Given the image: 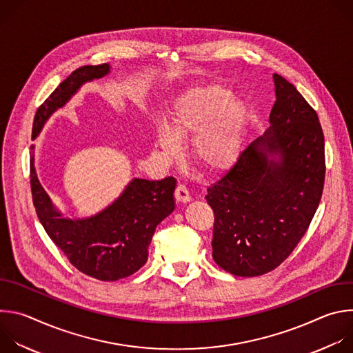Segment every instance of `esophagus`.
Masks as SVG:
<instances>
[{
  "label": "esophagus",
  "instance_id": "34e87169",
  "mask_svg": "<svg viewBox=\"0 0 353 353\" xmlns=\"http://www.w3.org/2000/svg\"><path fill=\"white\" fill-rule=\"evenodd\" d=\"M174 198H176V201H179V203H188V201H191V195L184 184H179L176 187Z\"/></svg>",
  "mask_w": 353,
  "mask_h": 353
}]
</instances>
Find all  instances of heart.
<instances>
[{"label": "heart", "instance_id": "heart-1", "mask_svg": "<svg viewBox=\"0 0 353 353\" xmlns=\"http://www.w3.org/2000/svg\"><path fill=\"white\" fill-rule=\"evenodd\" d=\"M244 127V110L232 103V93L218 85L196 88L183 94L159 124L157 139L170 157L180 152L179 139L194 135L192 158L208 173L229 169L239 157Z\"/></svg>", "mask_w": 353, "mask_h": 353}]
</instances>
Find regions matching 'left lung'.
Here are the masks:
<instances>
[{
    "instance_id": "1",
    "label": "left lung",
    "mask_w": 353,
    "mask_h": 353,
    "mask_svg": "<svg viewBox=\"0 0 353 353\" xmlns=\"http://www.w3.org/2000/svg\"><path fill=\"white\" fill-rule=\"evenodd\" d=\"M270 128L205 195L214 211L212 257L237 276L281 265L307 232L324 188V134L316 110L274 74Z\"/></svg>"
}]
</instances>
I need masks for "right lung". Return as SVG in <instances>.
<instances>
[{
    "instance_id": "1",
    "label": "right lung",
    "mask_w": 353,
    "mask_h": 353,
    "mask_svg": "<svg viewBox=\"0 0 353 353\" xmlns=\"http://www.w3.org/2000/svg\"><path fill=\"white\" fill-rule=\"evenodd\" d=\"M109 64L83 65L64 79L37 109L32 138L47 119L63 108L82 83L102 78ZM33 149V146H32ZM30 154L33 205L48 237L82 274L99 281H117L137 272L148 260L157 226L174 211L176 180L134 179L113 204L92 216L70 218L57 210L40 185Z\"/></svg>"
}]
</instances>
